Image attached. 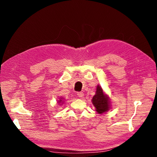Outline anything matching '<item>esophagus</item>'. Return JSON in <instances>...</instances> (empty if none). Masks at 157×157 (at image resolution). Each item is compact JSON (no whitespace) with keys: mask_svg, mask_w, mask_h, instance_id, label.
Instances as JSON below:
<instances>
[{"mask_svg":"<svg viewBox=\"0 0 157 157\" xmlns=\"http://www.w3.org/2000/svg\"><path fill=\"white\" fill-rule=\"evenodd\" d=\"M77 96L80 98H82L84 97V93L82 92H78L77 93Z\"/></svg>","mask_w":157,"mask_h":157,"instance_id":"34e87169","label":"esophagus"}]
</instances>
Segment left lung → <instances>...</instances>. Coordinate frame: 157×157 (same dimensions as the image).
Wrapping results in <instances>:
<instances>
[{
    "label": "left lung",
    "instance_id": "8db88e82",
    "mask_svg": "<svg viewBox=\"0 0 157 157\" xmlns=\"http://www.w3.org/2000/svg\"><path fill=\"white\" fill-rule=\"evenodd\" d=\"M92 103L94 107L96 109V111L99 114H102L106 112L109 109V98L104 95L102 88L99 86H97L96 94L92 98Z\"/></svg>",
    "mask_w": 157,
    "mask_h": 157
}]
</instances>
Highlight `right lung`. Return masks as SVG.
Returning <instances> with one entry per match:
<instances>
[{"label":"right lung","instance_id":"right-lung-1","mask_svg":"<svg viewBox=\"0 0 157 157\" xmlns=\"http://www.w3.org/2000/svg\"><path fill=\"white\" fill-rule=\"evenodd\" d=\"M61 101H62V100H60V101H59V102H61Z\"/></svg>","mask_w":157,"mask_h":157}]
</instances>
